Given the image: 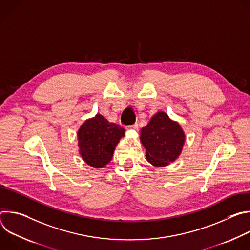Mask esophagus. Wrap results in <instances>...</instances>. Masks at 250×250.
<instances>
[{
    "label": "esophagus",
    "mask_w": 250,
    "mask_h": 250,
    "mask_svg": "<svg viewBox=\"0 0 250 250\" xmlns=\"http://www.w3.org/2000/svg\"><path fill=\"white\" fill-rule=\"evenodd\" d=\"M137 127H138V125H137V123H135V124H133V125H128V126H126V128H127V129H129V128H133V129H137Z\"/></svg>",
    "instance_id": "34e87169"
}]
</instances>
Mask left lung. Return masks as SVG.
Instances as JSON below:
<instances>
[{
  "label": "left lung",
  "mask_w": 250,
  "mask_h": 250,
  "mask_svg": "<svg viewBox=\"0 0 250 250\" xmlns=\"http://www.w3.org/2000/svg\"><path fill=\"white\" fill-rule=\"evenodd\" d=\"M141 144L146 149V159L152 165L162 167L180 155L185 134L179 124L163 112L155 114L148 125L140 130Z\"/></svg>",
  "instance_id": "1"
}]
</instances>
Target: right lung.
Segmentation results:
<instances>
[{
  "instance_id": "right-lung-1",
  "label": "right lung",
  "mask_w": 250,
  "mask_h": 250,
  "mask_svg": "<svg viewBox=\"0 0 250 250\" xmlns=\"http://www.w3.org/2000/svg\"><path fill=\"white\" fill-rule=\"evenodd\" d=\"M124 135L125 128L108 122L102 115H96L78 130L79 152L88 165L103 168L112 160L114 150Z\"/></svg>"
}]
</instances>
